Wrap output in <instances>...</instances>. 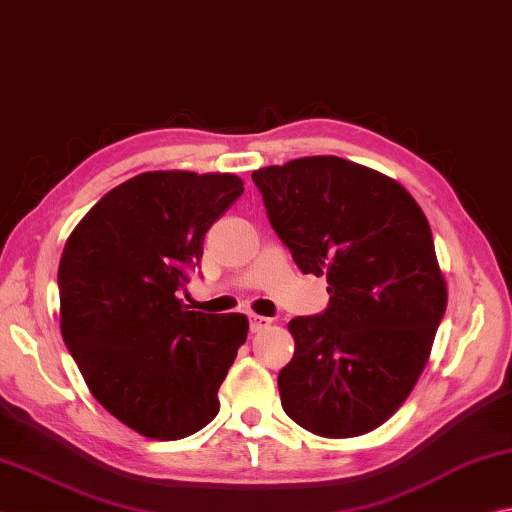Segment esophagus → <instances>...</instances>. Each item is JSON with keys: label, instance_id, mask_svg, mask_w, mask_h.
Here are the masks:
<instances>
[{"label": "esophagus", "instance_id": "obj_1", "mask_svg": "<svg viewBox=\"0 0 512 512\" xmlns=\"http://www.w3.org/2000/svg\"><path fill=\"white\" fill-rule=\"evenodd\" d=\"M270 324H272V319H267L263 315H254V312H251V315H249L251 333H261V330H265Z\"/></svg>", "mask_w": 512, "mask_h": 512}]
</instances>
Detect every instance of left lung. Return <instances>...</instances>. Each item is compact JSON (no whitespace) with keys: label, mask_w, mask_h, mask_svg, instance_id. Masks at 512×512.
I'll list each match as a JSON object with an SVG mask.
<instances>
[{"label":"left lung","mask_w":512,"mask_h":512,"mask_svg":"<svg viewBox=\"0 0 512 512\" xmlns=\"http://www.w3.org/2000/svg\"><path fill=\"white\" fill-rule=\"evenodd\" d=\"M276 236L303 274H326L328 308L292 319L279 373L294 423L326 438L371 432L423 373L447 288L432 229L405 188L339 157L254 170Z\"/></svg>","instance_id":"obj_1"}]
</instances>
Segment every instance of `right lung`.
I'll list each match as a JSON object with an SVG mask.
<instances>
[{
    "label": "right lung",
    "instance_id": "1",
    "mask_svg": "<svg viewBox=\"0 0 512 512\" xmlns=\"http://www.w3.org/2000/svg\"><path fill=\"white\" fill-rule=\"evenodd\" d=\"M229 173H141L98 200L62 251L60 330L92 396L134 432L177 441L218 416L245 315L177 299L211 224L242 195Z\"/></svg>",
    "mask_w": 512,
    "mask_h": 512
}]
</instances>
